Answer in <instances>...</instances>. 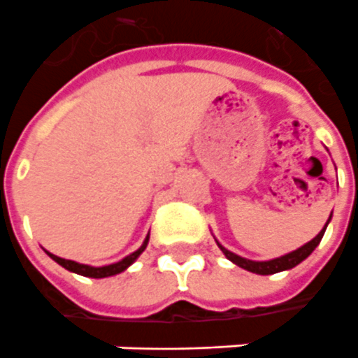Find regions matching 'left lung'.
<instances>
[{
  "mask_svg": "<svg viewBox=\"0 0 358 358\" xmlns=\"http://www.w3.org/2000/svg\"><path fill=\"white\" fill-rule=\"evenodd\" d=\"M330 218H332V214H330ZM330 218H328V222H330ZM327 222V226H328ZM327 226H324V229H327ZM324 229L315 237V239H311L309 243H306L303 246H300L298 250H294V252L290 254H285V256H280V258H275V260H269V262H252V260H246V258H241V256H237V254L229 252L227 248H224V246L220 245V250L226 254L227 260H231L235 266L243 267V269H246V271H252V273H258V275H273V273H279V271H287V269H292V267H296L300 262H303L309 256V254L313 252L315 248H317V245L320 243V239H322V235H324Z\"/></svg>",
  "mask_w": 358,
  "mask_h": 358,
  "instance_id": "8db88e82",
  "label": "left lung"
}]
</instances>
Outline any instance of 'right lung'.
Wrapping results in <instances>:
<instances>
[{
  "instance_id": "right-lung-1",
  "label": "right lung",
  "mask_w": 358,
  "mask_h": 358,
  "mask_svg": "<svg viewBox=\"0 0 358 358\" xmlns=\"http://www.w3.org/2000/svg\"><path fill=\"white\" fill-rule=\"evenodd\" d=\"M148 241H150V235L145 237V241L142 243V246H140L136 252L129 254L127 258H123V260L117 262V264H110V266H104V267L85 266V264H78V262L58 258V256H55V254H51V252H47V254H49V256H51L52 260L57 262V264H60L62 267H66L68 271H73V273L83 275V277H92V279H104V277H112V275H117V273H121V271H125L127 267L131 266L132 262L136 260L140 254L144 252L145 246H148Z\"/></svg>"
}]
</instances>
